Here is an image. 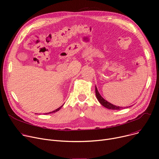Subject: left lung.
<instances>
[{
    "label": "left lung",
    "mask_w": 159,
    "mask_h": 159,
    "mask_svg": "<svg viewBox=\"0 0 159 159\" xmlns=\"http://www.w3.org/2000/svg\"><path fill=\"white\" fill-rule=\"evenodd\" d=\"M95 94H96V97L97 98V100L98 101V102L101 103L104 107L107 108L109 110H122L124 109V108H127L128 107H120V106H116L115 105H113L112 104H111L110 102L106 101V100L99 93V92L98 91V89L95 86ZM130 107V106H129Z\"/></svg>",
    "instance_id": "1"
}]
</instances>
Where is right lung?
<instances>
[{"mask_svg": "<svg viewBox=\"0 0 159 159\" xmlns=\"http://www.w3.org/2000/svg\"><path fill=\"white\" fill-rule=\"evenodd\" d=\"M63 106V105H62ZM62 106H61V107H59L58 108H57V110H54V111H52V112H49V113H46V114H49V113H55V112H57V111H58V110H60L61 109V107H62ZM45 114V113H44Z\"/></svg>", "mask_w": 159, "mask_h": 159, "instance_id": "obj_1", "label": "right lung"}]
</instances>
